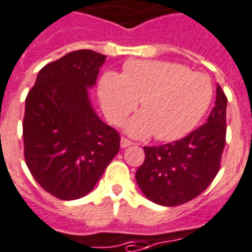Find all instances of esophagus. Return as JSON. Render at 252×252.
Listing matches in <instances>:
<instances>
[{"label": "esophagus", "mask_w": 252, "mask_h": 252, "mask_svg": "<svg viewBox=\"0 0 252 252\" xmlns=\"http://www.w3.org/2000/svg\"><path fill=\"white\" fill-rule=\"evenodd\" d=\"M133 144H134L133 141H130L128 138H125V137L121 138V146H122V148H127V146H130V145H133Z\"/></svg>", "instance_id": "obj_1"}]
</instances>
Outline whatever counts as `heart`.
<instances>
[{"label": "heart", "instance_id": "obj_1", "mask_svg": "<svg viewBox=\"0 0 252 252\" xmlns=\"http://www.w3.org/2000/svg\"><path fill=\"white\" fill-rule=\"evenodd\" d=\"M99 98L104 113L121 125L137 107L142 113L127 125L134 137L154 134L159 141H176L192 131L214 98L208 75L192 72L179 63L162 60H130L122 75L106 72L99 80Z\"/></svg>", "mask_w": 252, "mask_h": 252}]
</instances>
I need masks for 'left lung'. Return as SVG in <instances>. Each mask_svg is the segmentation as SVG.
<instances>
[{
    "mask_svg": "<svg viewBox=\"0 0 252 252\" xmlns=\"http://www.w3.org/2000/svg\"><path fill=\"white\" fill-rule=\"evenodd\" d=\"M227 96L220 86L207 122L187 137L159 146H145V161L135 180L153 203L174 207L203 193L220 169L225 145Z\"/></svg>",
    "mask_w": 252,
    "mask_h": 252,
    "instance_id": "obj_1",
    "label": "left lung"
}]
</instances>
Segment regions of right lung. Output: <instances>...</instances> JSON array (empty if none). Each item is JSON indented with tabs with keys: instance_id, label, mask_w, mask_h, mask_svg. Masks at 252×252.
I'll return each instance as SVG.
<instances>
[{
	"instance_id": "obj_1",
	"label": "right lung",
	"mask_w": 252,
	"mask_h": 252,
	"mask_svg": "<svg viewBox=\"0 0 252 252\" xmlns=\"http://www.w3.org/2000/svg\"><path fill=\"white\" fill-rule=\"evenodd\" d=\"M106 56L79 49L44 65L25 99L24 157L38 185L60 200L91 192L121 148L118 131L102 122L87 87Z\"/></svg>"
}]
</instances>
